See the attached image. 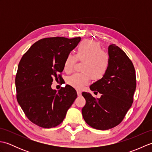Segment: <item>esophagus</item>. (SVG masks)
Segmentation results:
<instances>
[{
    "mask_svg": "<svg viewBox=\"0 0 152 152\" xmlns=\"http://www.w3.org/2000/svg\"><path fill=\"white\" fill-rule=\"evenodd\" d=\"M77 95H78V96H80L82 95V92L80 91H77Z\"/></svg>",
    "mask_w": 152,
    "mask_h": 152,
    "instance_id": "1",
    "label": "esophagus"
}]
</instances>
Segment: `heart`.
Segmentation results:
<instances>
[{
	"mask_svg": "<svg viewBox=\"0 0 152 152\" xmlns=\"http://www.w3.org/2000/svg\"><path fill=\"white\" fill-rule=\"evenodd\" d=\"M80 61H85L82 67L84 73H76L68 78L70 86L77 89H81L88 84L91 77L94 80L102 79L107 72L110 65L108 55L102 51L101 44L97 42L85 40L80 43L76 51V57L69 54L64 62V70L72 72L76 63V57Z\"/></svg>",
	"mask_w": 152,
	"mask_h": 152,
	"instance_id": "obj_1",
	"label": "heart"
}]
</instances>
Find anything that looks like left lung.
<instances>
[{"label": "left lung", "instance_id": "left-lung-1", "mask_svg": "<svg viewBox=\"0 0 152 152\" xmlns=\"http://www.w3.org/2000/svg\"><path fill=\"white\" fill-rule=\"evenodd\" d=\"M108 56L107 72L89 87L101 93V97L96 99L91 93H82L86 101L82 109L83 118L98 130H108L120 124L132 106L136 89L135 70L129 58L115 44L109 46Z\"/></svg>", "mask_w": 152, "mask_h": 152}]
</instances>
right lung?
Instances as JSON below:
<instances>
[{"label":"right lung","mask_w":152,"mask_h":152,"mask_svg":"<svg viewBox=\"0 0 152 152\" xmlns=\"http://www.w3.org/2000/svg\"><path fill=\"white\" fill-rule=\"evenodd\" d=\"M80 40V37L41 39L32 45L19 63L15 76L18 102L28 119L39 127L52 128L62 123L77 97L72 86L66 85L57 91L51 84Z\"/></svg>","instance_id":"obj_1"}]
</instances>
